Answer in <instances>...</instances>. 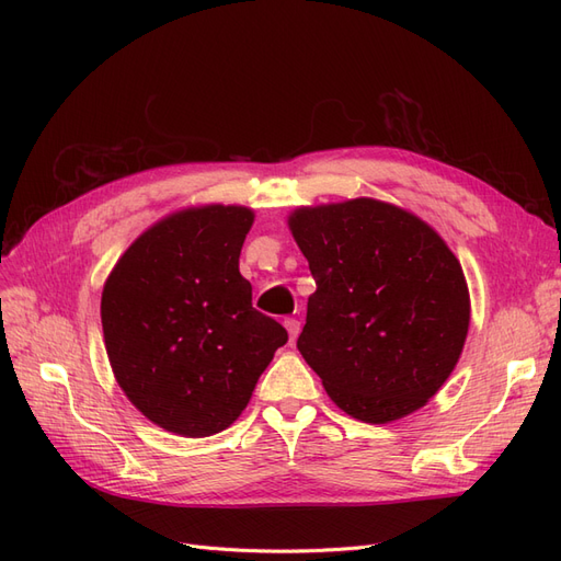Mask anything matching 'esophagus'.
Segmentation results:
<instances>
[{
  "label": "esophagus",
  "instance_id": "1",
  "mask_svg": "<svg viewBox=\"0 0 561 561\" xmlns=\"http://www.w3.org/2000/svg\"><path fill=\"white\" fill-rule=\"evenodd\" d=\"M285 330H287V334H290V342H295L299 330H301V322L297 318H285Z\"/></svg>",
  "mask_w": 561,
  "mask_h": 561
}]
</instances>
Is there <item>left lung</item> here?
I'll return each mask as SVG.
<instances>
[{
    "label": "left lung",
    "instance_id": "obj_1",
    "mask_svg": "<svg viewBox=\"0 0 561 561\" xmlns=\"http://www.w3.org/2000/svg\"><path fill=\"white\" fill-rule=\"evenodd\" d=\"M287 225L316 280L297 348L332 402L365 423L416 412L466 344L470 297L454 252L375 198L297 208Z\"/></svg>",
    "mask_w": 561,
    "mask_h": 561
}]
</instances>
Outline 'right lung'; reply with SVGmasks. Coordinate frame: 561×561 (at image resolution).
Returning <instances> with one entry per match:
<instances>
[{
  "instance_id": "obj_1",
  "label": "right lung",
  "mask_w": 561,
  "mask_h": 561,
  "mask_svg": "<svg viewBox=\"0 0 561 561\" xmlns=\"http://www.w3.org/2000/svg\"><path fill=\"white\" fill-rule=\"evenodd\" d=\"M252 210L201 206L163 217L105 283V348L126 398L157 426L208 437L248 407L287 332L252 309L239 257Z\"/></svg>"
}]
</instances>
